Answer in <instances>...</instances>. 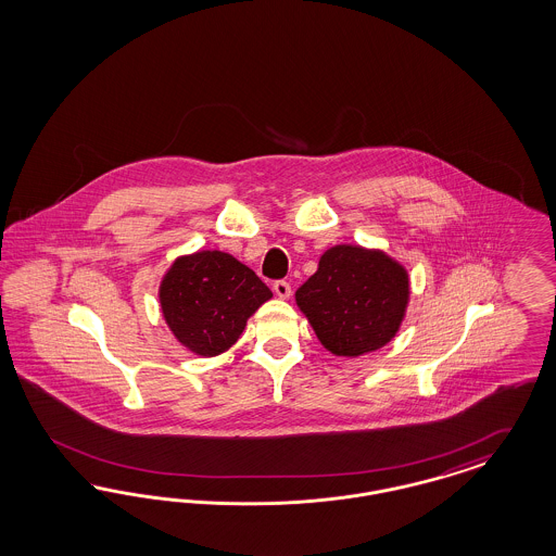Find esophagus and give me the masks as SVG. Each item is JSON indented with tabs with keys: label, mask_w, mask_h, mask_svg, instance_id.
Wrapping results in <instances>:
<instances>
[{
	"label": "esophagus",
	"mask_w": 556,
	"mask_h": 556,
	"mask_svg": "<svg viewBox=\"0 0 556 556\" xmlns=\"http://www.w3.org/2000/svg\"><path fill=\"white\" fill-rule=\"evenodd\" d=\"M273 291H275L277 298L288 300L289 295H291V286H289L288 281H275L273 283Z\"/></svg>",
	"instance_id": "1"
}]
</instances>
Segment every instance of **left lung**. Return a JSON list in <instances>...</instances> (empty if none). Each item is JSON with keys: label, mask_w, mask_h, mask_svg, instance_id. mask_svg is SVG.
<instances>
[{"label": "left lung", "mask_w": 556, "mask_h": 556, "mask_svg": "<svg viewBox=\"0 0 556 556\" xmlns=\"http://www.w3.org/2000/svg\"><path fill=\"white\" fill-rule=\"evenodd\" d=\"M410 300L408 270L380 249L337 244L295 291V304L326 351L359 357L388 345Z\"/></svg>", "instance_id": "obj_1"}]
</instances>
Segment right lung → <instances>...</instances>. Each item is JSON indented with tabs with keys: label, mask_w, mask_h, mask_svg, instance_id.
<instances>
[{
	"label": "right lung",
	"mask_w": 556,
	"mask_h": 556,
	"mask_svg": "<svg viewBox=\"0 0 556 556\" xmlns=\"http://www.w3.org/2000/svg\"><path fill=\"white\" fill-rule=\"evenodd\" d=\"M157 298L174 339L194 355L215 357L240 339L250 316L273 293L228 252L197 250L174 261Z\"/></svg>",
	"instance_id": "right-lung-1"
}]
</instances>
